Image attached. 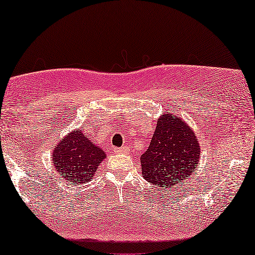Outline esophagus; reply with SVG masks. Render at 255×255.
I'll list each match as a JSON object with an SVG mask.
<instances>
[{
  "label": "esophagus",
  "instance_id": "obj_1",
  "mask_svg": "<svg viewBox=\"0 0 255 255\" xmlns=\"http://www.w3.org/2000/svg\"><path fill=\"white\" fill-rule=\"evenodd\" d=\"M113 152L116 153V154H121V153H126V147H115L113 148Z\"/></svg>",
  "mask_w": 255,
  "mask_h": 255
}]
</instances>
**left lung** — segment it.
Here are the masks:
<instances>
[{"mask_svg":"<svg viewBox=\"0 0 255 255\" xmlns=\"http://www.w3.org/2000/svg\"><path fill=\"white\" fill-rule=\"evenodd\" d=\"M201 147L192 128L167 113L157 120L147 151L140 156L142 176L152 185L170 188L193 175Z\"/></svg>","mask_w":255,"mask_h":255,"instance_id":"8db88e82","label":"left lung"}]
</instances>
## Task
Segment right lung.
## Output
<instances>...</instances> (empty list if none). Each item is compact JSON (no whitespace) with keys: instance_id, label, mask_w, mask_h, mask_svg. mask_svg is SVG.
Returning <instances> with one entry per match:
<instances>
[{"instance_id":"right-lung-1","label":"right lung","mask_w":255,"mask_h":255,"mask_svg":"<svg viewBox=\"0 0 255 255\" xmlns=\"http://www.w3.org/2000/svg\"><path fill=\"white\" fill-rule=\"evenodd\" d=\"M52 154L56 171L69 184L90 180L107 156L106 152L93 144L79 129L63 137Z\"/></svg>"}]
</instances>
